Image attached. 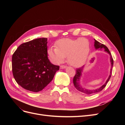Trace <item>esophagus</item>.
I'll list each match as a JSON object with an SVG mask.
<instances>
[{
    "instance_id": "34e87169",
    "label": "esophagus",
    "mask_w": 125,
    "mask_h": 125,
    "mask_svg": "<svg viewBox=\"0 0 125 125\" xmlns=\"http://www.w3.org/2000/svg\"><path fill=\"white\" fill-rule=\"evenodd\" d=\"M60 68L61 69H64V68H66V66L65 65H61L60 66Z\"/></svg>"
}]
</instances>
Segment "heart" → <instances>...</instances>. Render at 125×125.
I'll list each match as a JSON object with an SVG mask.
<instances>
[{
	"label": "heart",
	"mask_w": 125,
	"mask_h": 125,
	"mask_svg": "<svg viewBox=\"0 0 125 125\" xmlns=\"http://www.w3.org/2000/svg\"><path fill=\"white\" fill-rule=\"evenodd\" d=\"M56 46V47H52L48 50L52 61L55 63H60L68 57L69 63L74 67L83 65L90 50L89 41L84 37L60 39L57 42Z\"/></svg>",
	"instance_id": "obj_1"
}]
</instances>
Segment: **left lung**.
<instances>
[{
    "mask_svg": "<svg viewBox=\"0 0 125 125\" xmlns=\"http://www.w3.org/2000/svg\"><path fill=\"white\" fill-rule=\"evenodd\" d=\"M94 41H95V42H94V46H95V49H96V50L97 49H99V50H103L104 51L107 52L109 54V55H110V59H111V71H110V74H109V76L107 80H106V82H105V83L104 84H103L102 86H101L100 88L95 89V90H92L83 88L80 85V84H79L80 76L81 75V73H82V70H83V67H82L81 68H77L76 69V73H75V74L73 79V84H74L75 88L77 90H78L79 91L81 92L82 93H84V94H88V95H90V94H92L99 92L101 91L105 88L106 85V84H107V83L108 82L109 79H110V78L111 77V75L112 73V68H113V63H114V61H113L112 56L110 52H109V50L108 49V48L105 45L97 41L95 39H94Z\"/></svg>",
    "mask_w": 125,
    "mask_h": 125,
    "instance_id": "left-lung-1",
    "label": "left lung"
}]
</instances>
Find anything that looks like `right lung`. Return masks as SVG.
<instances>
[{"label":"right lung","instance_id":"add662e5","mask_svg":"<svg viewBox=\"0 0 125 125\" xmlns=\"http://www.w3.org/2000/svg\"><path fill=\"white\" fill-rule=\"evenodd\" d=\"M47 38L24 43L12 57L13 75L17 83L34 92L42 90L52 81L59 66L48 59Z\"/></svg>","mask_w":125,"mask_h":125}]
</instances>
